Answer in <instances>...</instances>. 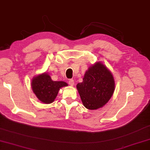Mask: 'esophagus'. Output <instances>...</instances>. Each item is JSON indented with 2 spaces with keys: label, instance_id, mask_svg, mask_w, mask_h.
Masks as SVG:
<instances>
[{
  "label": "esophagus",
  "instance_id": "esophagus-1",
  "mask_svg": "<svg viewBox=\"0 0 150 150\" xmlns=\"http://www.w3.org/2000/svg\"><path fill=\"white\" fill-rule=\"evenodd\" d=\"M69 84L70 86H73L74 85V80H73V79H70V80H69Z\"/></svg>",
  "mask_w": 150,
  "mask_h": 150
}]
</instances>
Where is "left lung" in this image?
I'll list each match as a JSON object with an SVG mask.
<instances>
[{"label":"left lung","mask_w":150,"mask_h":150,"mask_svg":"<svg viewBox=\"0 0 150 150\" xmlns=\"http://www.w3.org/2000/svg\"><path fill=\"white\" fill-rule=\"evenodd\" d=\"M77 89L83 106L89 110H97L108 103L114 93L115 83L108 69L98 62L87 70Z\"/></svg>","instance_id":"obj_1"}]
</instances>
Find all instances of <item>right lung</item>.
Segmentation results:
<instances>
[{"label":"right lung","mask_w":150,"mask_h":150,"mask_svg":"<svg viewBox=\"0 0 150 150\" xmlns=\"http://www.w3.org/2000/svg\"><path fill=\"white\" fill-rule=\"evenodd\" d=\"M31 86L39 100L45 104H50L57 97L59 89L68 84L64 81H53L48 74L44 73L34 78Z\"/></svg>","instance_id":"add662e5"}]
</instances>
